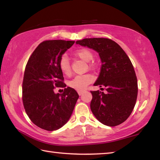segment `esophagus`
Here are the masks:
<instances>
[{
	"instance_id": "obj_1",
	"label": "esophagus",
	"mask_w": 160,
	"mask_h": 160,
	"mask_svg": "<svg viewBox=\"0 0 160 160\" xmlns=\"http://www.w3.org/2000/svg\"><path fill=\"white\" fill-rule=\"evenodd\" d=\"M78 94H79L80 96L82 95V94L84 93V91L83 90H80V91H78Z\"/></svg>"
}]
</instances>
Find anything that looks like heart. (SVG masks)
Masks as SVG:
<instances>
[{
    "label": "heart",
    "mask_w": 160,
    "mask_h": 160,
    "mask_svg": "<svg viewBox=\"0 0 160 160\" xmlns=\"http://www.w3.org/2000/svg\"><path fill=\"white\" fill-rule=\"evenodd\" d=\"M75 56L85 62H90L93 59V53L88 48H80L75 52ZM61 72L65 75H69L71 72L70 62L66 56H63L58 62ZM94 81V76L90 74L80 75L75 76L68 82V85L78 91L84 90L88 85Z\"/></svg>",
    "instance_id": "heart-1"
}]
</instances>
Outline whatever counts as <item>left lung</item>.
<instances>
[{
	"instance_id": "obj_1",
	"label": "left lung",
	"mask_w": 160,
	"mask_h": 160,
	"mask_svg": "<svg viewBox=\"0 0 160 160\" xmlns=\"http://www.w3.org/2000/svg\"><path fill=\"white\" fill-rule=\"evenodd\" d=\"M77 44L97 51L102 61L94 86H104L107 93L91 91L90 109L99 122L116 126L124 122L133 110L138 81L131 60L117 43L107 38L78 40Z\"/></svg>"
}]
</instances>
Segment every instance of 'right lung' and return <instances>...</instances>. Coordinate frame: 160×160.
<instances>
[{
    "label": "right lung",
    "mask_w": 160,
    "mask_h": 160,
    "mask_svg": "<svg viewBox=\"0 0 160 160\" xmlns=\"http://www.w3.org/2000/svg\"><path fill=\"white\" fill-rule=\"evenodd\" d=\"M74 41L42 42L29 58L22 82V102L27 114L35 125L52 131L63 126L72 115L79 95L68 87L63 94L53 89L65 88L58 62Z\"/></svg>",
    "instance_id": "add662e5"
}]
</instances>
